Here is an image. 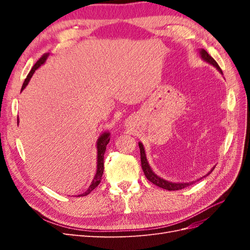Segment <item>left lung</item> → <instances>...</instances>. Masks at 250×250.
Listing matches in <instances>:
<instances>
[{"label": "left lung", "instance_id": "1", "mask_svg": "<svg viewBox=\"0 0 250 250\" xmlns=\"http://www.w3.org/2000/svg\"><path fill=\"white\" fill-rule=\"evenodd\" d=\"M200 54H201V57L202 59L206 60L207 62L213 64L215 67H217L218 71L222 73V70L220 69V66H219V64L217 63L216 60L211 57L208 53L206 51V50H201L200 51ZM139 147H140V152H141V164H142V169L144 171V174H145V176L147 177V179L149 181H151V183L156 185L157 187L160 188H165V190H168V191H177V190H181V188H187L188 186L190 185H193V183H187V184H173V183H170V181H167L165 180L161 177H158L156 174L153 173V171L151 170L150 166L147 162V158H146V154H145V150H144V147L141 143H139ZM215 168H213L210 170V172L213 171ZM210 172L208 174H210ZM208 174H207V176L208 175Z\"/></svg>", "mask_w": 250, "mask_h": 250}]
</instances>
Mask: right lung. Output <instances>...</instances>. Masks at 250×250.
<instances>
[{
	"mask_svg": "<svg viewBox=\"0 0 250 250\" xmlns=\"http://www.w3.org/2000/svg\"><path fill=\"white\" fill-rule=\"evenodd\" d=\"M48 54H43L39 60H37V62L33 65V67L31 69V71L29 72L27 78L25 79L24 83H22V86H21V90L26 87V85L28 84V82L30 80V78L32 77L33 73L35 72V70L39 69L41 66V64H42L44 62V60L47 59ZM18 123H19V119H18ZM109 133L105 132L103 133L101 137L98 139V143H97V150H98V156H97V173L96 175L92 181V185L89 186V188L86 190V192H84L83 194L79 195V196H86L88 195L90 192H92L94 188H96L99 184L101 183V178L103 175V171H104V153H105V150H106V146L107 144L109 143ZM78 196V197H79Z\"/></svg>",
	"mask_w": 250,
	"mask_h": 250,
	"instance_id": "1",
	"label": "right lung"
}]
</instances>
